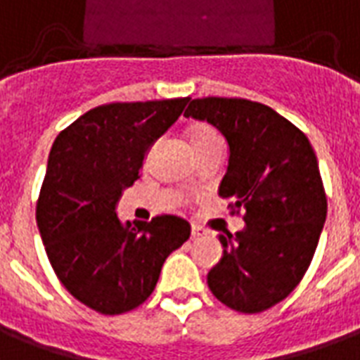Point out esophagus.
<instances>
[{
	"label": "esophagus",
	"instance_id": "1",
	"mask_svg": "<svg viewBox=\"0 0 360 360\" xmlns=\"http://www.w3.org/2000/svg\"><path fill=\"white\" fill-rule=\"evenodd\" d=\"M207 236V230L203 226H198V224H191V238H203Z\"/></svg>",
	"mask_w": 360,
	"mask_h": 360
}]
</instances>
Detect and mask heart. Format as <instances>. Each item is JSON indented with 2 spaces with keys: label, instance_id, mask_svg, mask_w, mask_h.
Masks as SVG:
<instances>
[{
  "label": "heart",
  "instance_id": "b5f03b06",
  "mask_svg": "<svg viewBox=\"0 0 360 360\" xmlns=\"http://www.w3.org/2000/svg\"><path fill=\"white\" fill-rule=\"evenodd\" d=\"M190 140L195 151L207 148V146H212V143H222L220 134L211 124H205V122H199V124L191 126Z\"/></svg>",
  "mask_w": 360,
  "mask_h": 360
}]
</instances>
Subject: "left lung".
<instances>
[{
    "label": "left lung",
    "mask_w": 360,
    "mask_h": 360,
    "mask_svg": "<svg viewBox=\"0 0 360 360\" xmlns=\"http://www.w3.org/2000/svg\"><path fill=\"white\" fill-rule=\"evenodd\" d=\"M184 117L219 128L230 148L219 195L245 228L219 236L222 259L207 274L212 295L238 313H263L297 288L326 220V193L307 136L269 105L203 97Z\"/></svg>",
    "instance_id": "obj_1"
}]
</instances>
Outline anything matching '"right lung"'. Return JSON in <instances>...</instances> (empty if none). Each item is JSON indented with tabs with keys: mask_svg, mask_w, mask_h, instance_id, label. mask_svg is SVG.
<instances>
[{
	"mask_svg": "<svg viewBox=\"0 0 360 360\" xmlns=\"http://www.w3.org/2000/svg\"><path fill=\"white\" fill-rule=\"evenodd\" d=\"M190 97L99 105L55 138L36 220L47 259L72 297L122 314L153 293L162 263L190 238L188 220L159 214L122 224L117 203L140 178L153 141Z\"/></svg>",
	"mask_w": 360,
	"mask_h": 360,
	"instance_id": "1",
	"label": "right lung"
}]
</instances>
